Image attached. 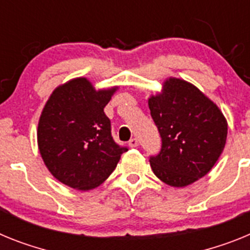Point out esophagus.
<instances>
[{
    "label": "esophagus",
    "mask_w": 250,
    "mask_h": 250,
    "mask_svg": "<svg viewBox=\"0 0 250 250\" xmlns=\"http://www.w3.org/2000/svg\"><path fill=\"white\" fill-rule=\"evenodd\" d=\"M128 145H129V147H132V148H133V147H137L138 140L137 138H131V140H129V142H128Z\"/></svg>",
    "instance_id": "1"
}]
</instances>
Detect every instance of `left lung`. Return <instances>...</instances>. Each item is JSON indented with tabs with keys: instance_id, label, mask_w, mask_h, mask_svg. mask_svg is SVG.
I'll use <instances>...</instances> for the list:
<instances>
[{
	"instance_id": "left-lung-1",
	"label": "left lung",
	"mask_w": 250,
	"mask_h": 250,
	"mask_svg": "<svg viewBox=\"0 0 250 250\" xmlns=\"http://www.w3.org/2000/svg\"><path fill=\"white\" fill-rule=\"evenodd\" d=\"M148 107L162 141L160 153L149 157L153 173L173 188L205 176L227 142L228 123L218 105L191 83L168 78Z\"/></svg>"
}]
</instances>
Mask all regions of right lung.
<instances>
[{
  "instance_id": "add662e5",
  "label": "right lung",
  "mask_w": 250,
  "mask_h": 250,
  "mask_svg": "<svg viewBox=\"0 0 250 250\" xmlns=\"http://www.w3.org/2000/svg\"><path fill=\"white\" fill-rule=\"evenodd\" d=\"M118 86L95 90L75 78L50 95L38 125L45 166L56 180L77 190H92L109 177L127 147L114 142L104 107Z\"/></svg>"
}]
</instances>
